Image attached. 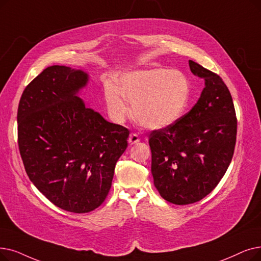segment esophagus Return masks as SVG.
Segmentation results:
<instances>
[{
    "label": "esophagus",
    "mask_w": 261,
    "mask_h": 261,
    "mask_svg": "<svg viewBox=\"0 0 261 261\" xmlns=\"http://www.w3.org/2000/svg\"><path fill=\"white\" fill-rule=\"evenodd\" d=\"M128 142H129V145H134V144H137V143H139V142H140V137H139L138 134L131 133V134H130V137H129V139H128Z\"/></svg>",
    "instance_id": "1"
}]
</instances>
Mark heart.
Segmentation results:
<instances>
[{"instance_id":"heart-1","label":"heart","mask_w":261,"mask_h":261,"mask_svg":"<svg viewBox=\"0 0 261 261\" xmlns=\"http://www.w3.org/2000/svg\"><path fill=\"white\" fill-rule=\"evenodd\" d=\"M105 102L110 118L122 123L133 114L143 126L163 129L177 121L188 106L191 86L184 72L167 68L134 70L118 77L116 86L105 85Z\"/></svg>"}]
</instances>
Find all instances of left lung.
<instances>
[{
    "label": "left lung",
    "mask_w": 261,
    "mask_h": 261,
    "mask_svg": "<svg viewBox=\"0 0 261 261\" xmlns=\"http://www.w3.org/2000/svg\"><path fill=\"white\" fill-rule=\"evenodd\" d=\"M189 66L205 81L199 99L186 115L149 135L153 185L175 205H189L211 193L231 162L237 137L227 86L199 64L189 61Z\"/></svg>",
    "instance_id": "left-lung-1"
}]
</instances>
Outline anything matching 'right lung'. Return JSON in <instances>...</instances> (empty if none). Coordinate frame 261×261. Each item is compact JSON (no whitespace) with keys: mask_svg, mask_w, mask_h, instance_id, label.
Returning a JSON list of instances; mask_svg holds the SVG:
<instances>
[{"mask_svg":"<svg viewBox=\"0 0 261 261\" xmlns=\"http://www.w3.org/2000/svg\"><path fill=\"white\" fill-rule=\"evenodd\" d=\"M87 72L54 65L25 87L18 107V144L25 172L56 207L95 210L107 198L129 130L86 108Z\"/></svg>","mask_w":261,"mask_h":261,"instance_id":"1","label":"right lung"}]
</instances>
